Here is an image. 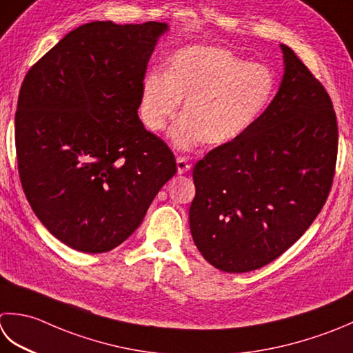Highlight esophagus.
I'll return each instance as SVG.
<instances>
[{
	"instance_id": "obj_1",
	"label": "esophagus",
	"mask_w": 353,
	"mask_h": 353,
	"mask_svg": "<svg viewBox=\"0 0 353 353\" xmlns=\"http://www.w3.org/2000/svg\"><path fill=\"white\" fill-rule=\"evenodd\" d=\"M191 170V163L188 162V159L186 157H177V172L179 174H185L186 171Z\"/></svg>"
}]
</instances>
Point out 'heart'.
I'll use <instances>...</instances> for the list:
<instances>
[{
    "mask_svg": "<svg viewBox=\"0 0 353 353\" xmlns=\"http://www.w3.org/2000/svg\"><path fill=\"white\" fill-rule=\"evenodd\" d=\"M275 93L271 68L246 62L231 50L191 46L172 54L167 73L151 70L143 78L141 116L161 131L179 112L183 117L171 131L177 147L199 142L220 147L239 139L263 114Z\"/></svg>",
    "mask_w": 353,
    "mask_h": 353,
    "instance_id": "b5f03b06",
    "label": "heart"
}]
</instances>
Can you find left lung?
I'll use <instances>...</instances> for the list:
<instances>
[{
  "mask_svg": "<svg viewBox=\"0 0 353 353\" xmlns=\"http://www.w3.org/2000/svg\"><path fill=\"white\" fill-rule=\"evenodd\" d=\"M281 50L285 74L263 114L192 168L191 236L203 259L225 272H250L280 257L312 225L332 188V101L292 48Z\"/></svg>",
  "mask_w": 353,
  "mask_h": 353,
  "instance_id": "8db88e82",
  "label": "left lung"
}]
</instances>
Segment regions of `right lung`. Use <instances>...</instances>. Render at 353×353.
I'll use <instances>...</instances> for the list:
<instances>
[{
	"mask_svg": "<svg viewBox=\"0 0 353 353\" xmlns=\"http://www.w3.org/2000/svg\"><path fill=\"white\" fill-rule=\"evenodd\" d=\"M167 29L157 21L84 24L21 85L19 181L41 223L76 251L119 246L176 174L172 151L137 116L148 61Z\"/></svg>",
	"mask_w": 353,
	"mask_h": 353,
	"instance_id": "add662e5",
	"label": "right lung"
}]
</instances>
